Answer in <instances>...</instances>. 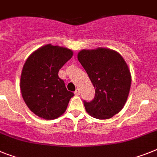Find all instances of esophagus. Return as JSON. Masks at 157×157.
<instances>
[{
	"label": "esophagus",
	"mask_w": 157,
	"mask_h": 157,
	"mask_svg": "<svg viewBox=\"0 0 157 157\" xmlns=\"http://www.w3.org/2000/svg\"><path fill=\"white\" fill-rule=\"evenodd\" d=\"M75 95H76V96H78V95H80V89H77L76 91H75Z\"/></svg>",
	"instance_id": "esophagus-1"
}]
</instances>
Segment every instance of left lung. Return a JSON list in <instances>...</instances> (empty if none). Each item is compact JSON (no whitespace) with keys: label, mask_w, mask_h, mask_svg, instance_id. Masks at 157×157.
<instances>
[{"label":"left lung","mask_w":157,"mask_h":157,"mask_svg":"<svg viewBox=\"0 0 157 157\" xmlns=\"http://www.w3.org/2000/svg\"><path fill=\"white\" fill-rule=\"evenodd\" d=\"M77 58L96 93L93 101H84L87 113L97 119L111 118L123 109L129 94L132 77L127 64L121 54L105 48L83 49Z\"/></svg>","instance_id":"1"}]
</instances>
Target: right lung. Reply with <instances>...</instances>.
Instances as JSON below:
<instances>
[{
    "instance_id": "1",
    "label": "right lung",
    "mask_w": 157,
    "mask_h": 157,
    "mask_svg": "<svg viewBox=\"0 0 157 157\" xmlns=\"http://www.w3.org/2000/svg\"><path fill=\"white\" fill-rule=\"evenodd\" d=\"M72 50L46 44L26 60L21 76L22 97L34 114L56 119L65 112L73 93L68 91L58 72L72 56Z\"/></svg>"
}]
</instances>
